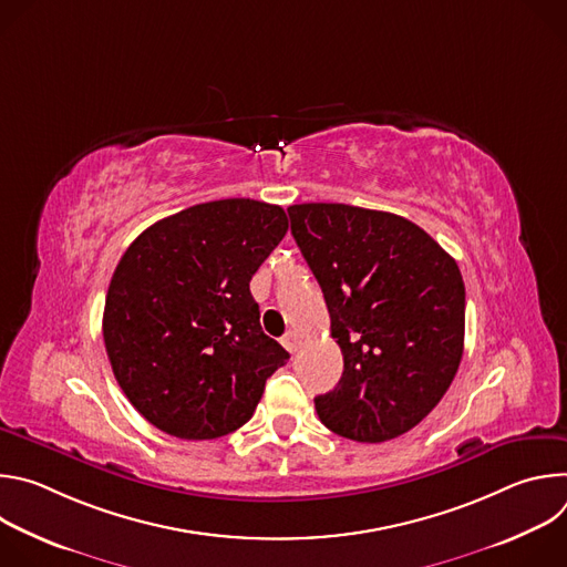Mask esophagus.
<instances>
[{
  "instance_id": "1",
  "label": "esophagus",
  "mask_w": 567,
  "mask_h": 567,
  "mask_svg": "<svg viewBox=\"0 0 567 567\" xmlns=\"http://www.w3.org/2000/svg\"><path fill=\"white\" fill-rule=\"evenodd\" d=\"M300 343H302V339H300V334H298L296 330H289V332L282 337V346H285L291 354L300 348Z\"/></svg>"
}]
</instances>
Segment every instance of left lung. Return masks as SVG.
Returning a JSON list of instances; mask_svg holds the SVG:
<instances>
[{"label": "left lung", "instance_id": "1", "mask_svg": "<svg viewBox=\"0 0 567 567\" xmlns=\"http://www.w3.org/2000/svg\"><path fill=\"white\" fill-rule=\"evenodd\" d=\"M343 352V377L313 399L341 437L379 444L415 429L449 390L464 350V282L417 224L348 204L287 208Z\"/></svg>", "mask_w": 567, "mask_h": 567}]
</instances>
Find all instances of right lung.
Wrapping results in <instances>:
<instances>
[{"label":"right lung","instance_id":"1","mask_svg":"<svg viewBox=\"0 0 567 567\" xmlns=\"http://www.w3.org/2000/svg\"><path fill=\"white\" fill-rule=\"evenodd\" d=\"M287 226L280 206L219 199L158 219L123 254L103 339L125 396L158 431L182 440L237 431L287 363L249 289Z\"/></svg>","mask_w":567,"mask_h":567}]
</instances>
